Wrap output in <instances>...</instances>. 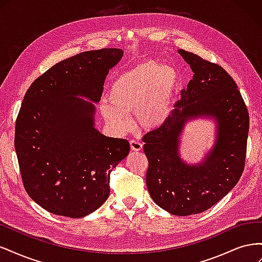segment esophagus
<instances>
[{
  "label": "esophagus",
  "mask_w": 262,
  "mask_h": 262,
  "mask_svg": "<svg viewBox=\"0 0 262 262\" xmlns=\"http://www.w3.org/2000/svg\"><path fill=\"white\" fill-rule=\"evenodd\" d=\"M130 146H131L132 150H136V152H139V150H141L142 147H143V144L140 143V142L137 141V140H131L130 141Z\"/></svg>",
  "instance_id": "esophagus-1"
}]
</instances>
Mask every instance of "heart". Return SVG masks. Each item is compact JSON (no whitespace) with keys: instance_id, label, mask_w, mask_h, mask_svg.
<instances>
[{"instance_id":"obj_1","label":"heart","mask_w":262,"mask_h":262,"mask_svg":"<svg viewBox=\"0 0 262 262\" xmlns=\"http://www.w3.org/2000/svg\"><path fill=\"white\" fill-rule=\"evenodd\" d=\"M180 85L176 68L144 61L116 77L108 92V102L100 106L105 120L119 132L131 129L129 113H136L144 129H156L169 117Z\"/></svg>"}]
</instances>
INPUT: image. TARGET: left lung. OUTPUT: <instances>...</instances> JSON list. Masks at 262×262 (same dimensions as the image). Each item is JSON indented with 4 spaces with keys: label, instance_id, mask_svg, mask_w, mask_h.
<instances>
[{
    "label": "left lung",
    "instance_id": "obj_1",
    "mask_svg": "<svg viewBox=\"0 0 262 262\" xmlns=\"http://www.w3.org/2000/svg\"><path fill=\"white\" fill-rule=\"evenodd\" d=\"M178 52L193 77L167 120L143 138V150L150 198L170 214L187 216L210 209L238 182L245 167L249 115L236 83L223 68L192 52ZM200 117L216 122V140L200 163L189 164L180 156L181 134L188 121Z\"/></svg>",
    "mask_w": 262,
    "mask_h": 262
}]
</instances>
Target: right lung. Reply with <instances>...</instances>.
<instances>
[{"mask_svg":"<svg viewBox=\"0 0 262 262\" xmlns=\"http://www.w3.org/2000/svg\"><path fill=\"white\" fill-rule=\"evenodd\" d=\"M122 55L107 48L68 58L39 76L24 97L14 140L23 184L55 215L80 219L100 208L109 196L110 172L129 154L128 141L95 128V104Z\"/></svg>","mask_w":262,"mask_h":262,"instance_id":"add662e5","label":"right lung"}]
</instances>
